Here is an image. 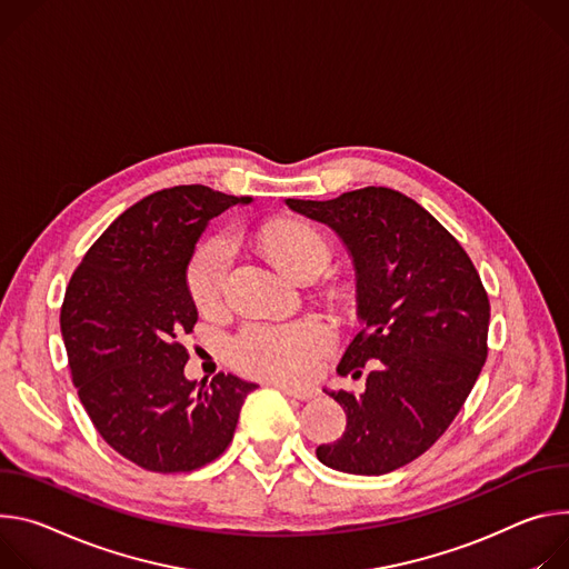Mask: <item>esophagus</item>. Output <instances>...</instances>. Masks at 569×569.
<instances>
[{
    "label": "esophagus",
    "instance_id": "esophagus-1",
    "mask_svg": "<svg viewBox=\"0 0 569 569\" xmlns=\"http://www.w3.org/2000/svg\"><path fill=\"white\" fill-rule=\"evenodd\" d=\"M276 387H278L284 396L296 398V400H311L313 396H317L311 389H300V387H291V385H284V382H278Z\"/></svg>",
    "mask_w": 569,
    "mask_h": 569
}]
</instances>
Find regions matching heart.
Listing matches in <instances>:
<instances>
[{
  "label": "heart",
  "instance_id": "1",
  "mask_svg": "<svg viewBox=\"0 0 569 569\" xmlns=\"http://www.w3.org/2000/svg\"><path fill=\"white\" fill-rule=\"evenodd\" d=\"M271 260L291 278L321 273L330 260L326 237L307 223L284 221L260 230ZM232 271V243L226 237L208 239L189 267V289L201 309L221 305ZM332 346V332L317 319L293 323H252L232 343L234 361L248 370L278 380H302L319 366Z\"/></svg>",
  "mask_w": 569,
  "mask_h": 569
}]
</instances>
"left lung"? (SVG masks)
<instances>
[{
    "instance_id": "obj_1",
    "label": "left lung",
    "mask_w": 569,
    "mask_h": 569,
    "mask_svg": "<svg viewBox=\"0 0 569 569\" xmlns=\"http://www.w3.org/2000/svg\"><path fill=\"white\" fill-rule=\"evenodd\" d=\"M284 203L330 226L355 264L363 328L346 348L339 375L377 361L361 396L326 391L348 422L317 457L350 475L398 470L446 433L470 396L488 355V293L461 243L396 189Z\"/></svg>"
}]
</instances>
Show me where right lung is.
<instances>
[{
    "instance_id": "1",
    "label": "right lung",
    "mask_w": 569,
    "mask_h": 569,
    "mask_svg": "<svg viewBox=\"0 0 569 569\" xmlns=\"http://www.w3.org/2000/svg\"><path fill=\"white\" fill-rule=\"evenodd\" d=\"M250 197L206 184L149 194L90 246L60 309L72 382L92 425L123 459L151 472L197 470L230 446L258 385L237 375L189 382L182 335L199 311L187 267L210 219Z\"/></svg>"
}]
</instances>
